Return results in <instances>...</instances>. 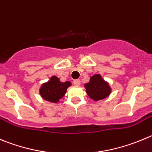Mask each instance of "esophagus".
<instances>
[{"instance_id":"1","label":"esophagus","mask_w":152,"mask_h":152,"mask_svg":"<svg viewBox=\"0 0 152 152\" xmlns=\"http://www.w3.org/2000/svg\"><path fill=\"white\" fill-rule=\"evenodd\" d=\"M73 83H74V85L76 86H79L81 84V81L79 80V79H76V80H75L74 82H73Z\"/></svg>"}]
</instances>
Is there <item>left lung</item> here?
<instances>
[{
    "label": "left lung",
    "mask_w": 152,
    "mask_h": 152,
    "mask_svg": "<svg viewBox=\"0 0 152 152\" xmlns=\"http://www.w3.org/2000/svg\"><path fill=\"white\" fill-rule=\"evenodd\" d=\"M86 91L94 101H99L108 97L112 93V88L99 73L91 76L89 81L84 85Z\"/></svg>",
    "instance_id": "obj_1"
}]
</instances>
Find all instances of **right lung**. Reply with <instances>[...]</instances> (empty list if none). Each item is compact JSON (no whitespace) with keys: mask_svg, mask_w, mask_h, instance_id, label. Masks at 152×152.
<instances>
[{"mask_svg":"<svg viewBox=\"0 0 152 152\" xmlns=\"http://www.w3.org/2000/svg\"><path fill=\"white\" fill-rule=\"evenodd\" d=\"M72 84L69 81L64 83L55 76H51L49 81L43 83L39 88V95L43 100L52 103H57L65 95L66 90Z\"/></svg>","mask_w":152,"mask_h":152,"instance_id":"add662e5","label":"right lung"}]
</instances>
